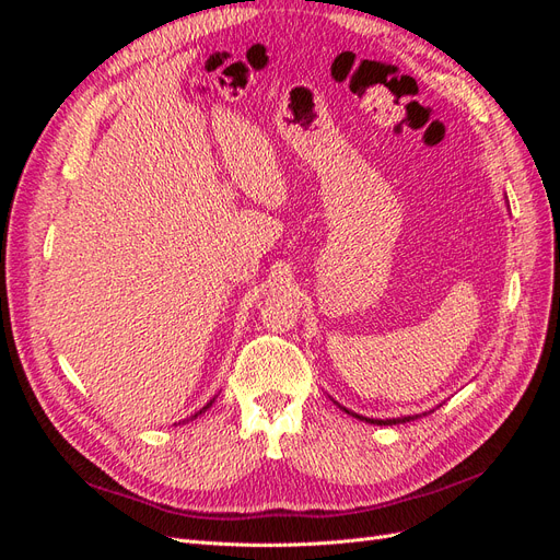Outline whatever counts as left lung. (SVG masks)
<instances>
[{
	"label": "left lung",
	"instance_id": "1",
	"mask_svg": "<svg viewBox=\"0 0 560 560\" xmlns=\"http://www.w3.org/2000/svg\"><path fill=\"white\" fill-rule=\"evenodd\" d=\"M338 409H343L346 413H350V416H354V418H360V420H364V422H371V425H399V422H409V420H416V418H420V416H428V413H432V411H425V413H416V416H401V418H385V420H381V418H366V416H360V413H352V411H348L346 406H341L338 404L336 399H331Z\"/></svg>",
	"mask_w": 560,
	"mask_h": 560
}]
</instances>
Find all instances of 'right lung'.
<instances>
[{
	"instance_id": "1",
	"label": "right lung",
	"mask_w": 560,
	"mask_h": 560,
	"mask_svg": "<svg viewBox=\"0 0 560 560\" xmlns=\"http://www.w3.org/2000/svg\"><path fill=\"white\" fill-rule=\"evenodd\" d=\"M212 401H214V397H212V399H210V401H208V404H206V406H202V409H200V411H198V413H194V416H191V420H194V418H198V416H200V413H206V411H208V409H210V406H212Z\"/></svg>"
}]
</instances>
